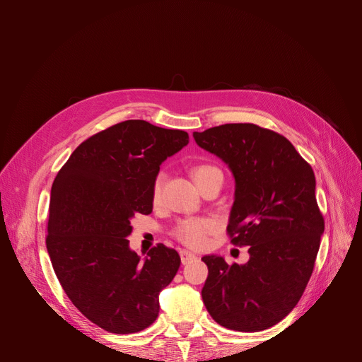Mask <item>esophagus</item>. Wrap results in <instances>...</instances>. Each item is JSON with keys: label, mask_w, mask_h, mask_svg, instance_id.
Segmentation results:
<instances>
[{"label": "esophagus", "mask_w": 362, "mask_h": 362, "mask_svg": "<svg viewBox=\"0 0 362 362\" xmlns=\"http://www.w3.org/2000/svg\"><path fill=\"white\" fill-rule=\"evenodd\" d=\"M179 255H180V261H182L183 265L187 264V262L194 261V259H197V255H195V254L189 252V251H186V250H180V251H179Z\"/></svg>", "instance_id": "1"}]
</instances>
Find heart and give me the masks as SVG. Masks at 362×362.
I'll return each mask as SVG.
<instances>
[{"label": "heart", "instance_id": "b5f03b06", "mask_svg": "<svg viewBox=\"0 0 362 362\" xmlns=\"http://www.w3.org/2000/svg\"><path fill=\"white\" fill-rule=\"evenodd\" d=\"M216 171H220L217 167L210 165V164H199L192 168V177L195 183L199 186L208 176H211ZM163 176L158 175L157 179L154 180V185H152V201L158 202L161 198V191H163ZM218 229V223L214 218L210 217H189L180 220L175 230L173 235L177 240H180L183 245L189 246V248L194 250H201L206 245L208 236L214 233Z\"/></svg>", "mask_w": 362, "mask_h": 362}]
</instances>
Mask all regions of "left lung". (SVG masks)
I'll return each instance as SVG.
<instances>
[{"label":"left lung","mask_w":362,"mask_h":362,"mask_svg":"<svg viewBox=\"0 0 362 362\" xmlns=\"http://www.w3.org/2000/svg\"><path fill=\"white\" fill-rule=\"evenodd\" d=\"M194 138L233 173L227 235L250 246L243 265L202 257L205 308L226 329L265 330L295 308L314 270L325 232L314 171L286 138L252 123L216 126Z\"/></svg>","instance_id":"1"}]
</instances>
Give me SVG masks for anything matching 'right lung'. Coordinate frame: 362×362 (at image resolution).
I'll return each mask as SVG.
<instances>
[{
  "label": "right lung",
  "instance_id": "add662e5",
  "mask_svg": "<svg viewBox=\"0 0 362 362\" xmlns=\"http://www.w3.org/2000/svg\"><path fill=\"white\" fill-rule=\"evenodd\" d=\"M189 144L183 130L126 120L73 151L51 187L47 250L73 305L98 327L138 333L160 313V292L180 257L158 243L145 259L129 248L130 220L151 214L161 163Z\"/></svg>",
  "mask_w": 362,
  "mask_h": 362
}]
</instances>
